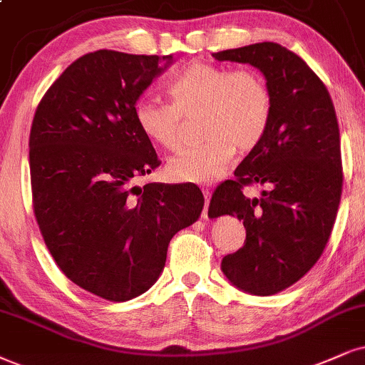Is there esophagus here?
<instances>
[{
	"label": "esophagus",
	"instance_id": "1",
	"mask_svg": "<svg viewBox=\"0 0 365 365\" xmlns=\"http://www.w3.org/2000/svg\"><path fill=\"white\" fill-rule=\"evenodd\" d=\"M202 192H204V197H205V205H204V210H202V217L207 219L209 217V200H210V190L207 187H202Z\"/></svg>",
	"mask_w": 365,
	"mask_h": 365
}]
</instances>
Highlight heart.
Returning a JSON list of instances; mask_svg holds the SVG:
<instances>
[{
    "instance_id": "heart-1",
    "label": "heart",
    "mask_w": 365,
    "mask_h": 365,
    "mask_svg": "<svg viewBox=\"0 0 365 365\" xmlns=\"http://www.w3.org/2000/svg\"><path fill=\"white\" fill-rule=\"evenodd\" d=\"M167 91L172 103L141 99L135 119L146 138L163 150L177 151L183 143V118L202 114L200 131L205 140L168 163V175L177 182H215L236 150H252L269 128L273 99L255 71L192 63L168 82Z\"/></svg>"
}]
</instances>
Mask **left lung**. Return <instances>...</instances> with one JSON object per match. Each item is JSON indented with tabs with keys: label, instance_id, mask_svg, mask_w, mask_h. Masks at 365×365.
<instances>
[{
	"label": "left lung",
	"instance_id": "8db88e82",
	"mask_svg": "<svg viewBox=\"0 0 365 365\" xmlns=\"http://www.w3.org/2000/svg\"><path fill=\"white\" fill-rule=\"evenodd\" d=\"M212 57L259 68L273 99L264 138L209 205L210 217L236 215L246 227L244 246L224 256L222 273L242 292L269 297L312 269L334 229L344 182L335 108L305 60L273 41ZM252 182L270 190L249 199L242 190Z\"/></svg>",
	"mask_w": 365,
	"mask_h": 365
}]
</instances>
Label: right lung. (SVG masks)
Wrapping results in <instances>:
<instances>
[{"label": "right lung", "instance_id": "add662e5", "mask_svg": "<svg viewBox=\"0 0 365 365\" xmlns=\"http://www.w3.org/2000/svg\"><path fill=\"white\" fill-rule=\"evenodd\" d=\"M170 62L116 50L82 55L45 92L31 123V197L43 241L72 283L109 302L150 289L172 237L204 207L197 185H133L161 163L136 124V101Z\"/></svg>", "mask_w": 365, "mask_h": 365}]
</instances>
